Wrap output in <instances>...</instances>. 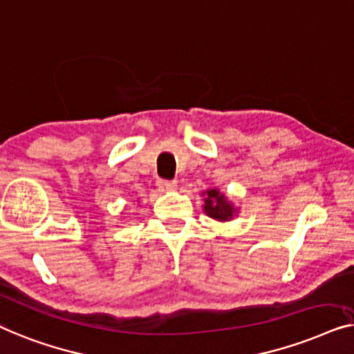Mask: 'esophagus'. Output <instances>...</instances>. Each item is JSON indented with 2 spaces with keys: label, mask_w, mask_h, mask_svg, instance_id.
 Returning <instances> with one entry per match:
<instances>
[{
  "label": "esophagus",
  "mask_w": 354,
  "mask_h": 354,
  "mask_svg": "<svg viewBox=\"0 0 354 354\" xmlns=\"http://www.w3.org/2000/svg\"><path fill=\"white\" fill-rule=\"evenodd\" d=\"M157 187H158V191H162V192H171L176 189V181H165V179H158Z\"/></svg>",
  "instance_id": "obj_1"
}]
</instances>
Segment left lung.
<instances>
[{
	"label": "left lung",
	"mask_w": 354,
	"mask_h": 354,
	"mask_svg": "<svg viewBox=\"0 0 354 354\" xmlns=\"http://www.w3.org/2000/svg\"><path fill=\"white\" fill-rule=\"evenodd\" d=\"M203 196V213L212 220L218 223L232 221L234 216L239 215V207L234 205V202L220 189L213 187L202 192Z\"/></svg>",
	"instance_id": "left-lung-1"
}]
</instances>
